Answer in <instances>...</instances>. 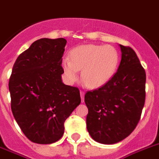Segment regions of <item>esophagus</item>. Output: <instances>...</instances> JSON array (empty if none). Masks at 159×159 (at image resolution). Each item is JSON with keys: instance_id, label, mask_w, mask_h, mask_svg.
Returning a JSON list of instances; mask_svg holds the SVG:
<instances>
[{"instance_id": "34e87169", "label": "esophagus", "mask_w": 159, "mask_h": 159, "mask_svg": "<svg viewBox=\"0 0 159 159\" xmlns=\"http://www.w3.org/2000/svg\"><path fill=\"white\" fill-rule=\"evenodd\" d=\"M84 94L85 93L84 91H80V96H81V101L82 102H84Z\"/></svg>"}]
</instances>
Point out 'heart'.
Returning <instances> with one entry per match:
<instances>
[{
  "instance_id": "heart-1",
  "label": "heart",
  "mask_w": 159,
  "mask_h": 159,
  "mask_svg": "<svg viewBox=\"0 0 159 159\" xmlns=\"http://www.w3.org/2000/svg\"><path fill=\"white\" fill-rule=\"evenodd\" d=\"M119 63L117 50L111 45L84 44L75 47L70 52V59L62 61L64 74L70 84L82 79L90 89H98L113 77Z\"/></svg>"
}]
</instances>
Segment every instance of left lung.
<instances>
[{"mask_svg": "<svg viewBox=\"0 0 159 159\" xmlns=\"http://www.w3.org/2000/svg\"><path fill=\"white\" fill-rule=\"evenodd\" d=\"M119 45L117 71L106 84L84 96L88 131L94 141L106 145L123 141L134 131L145 101V69L131 47Z\"/></svg>", "mask_w": 159, "mask_h": 159, "instance_id": "left-lung-1", "label": "left lung"}]
</instances>
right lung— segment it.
I'll return each mask as SVG.
<instances>
[{
    "mask_svg": "<svg viewBox=\"0 0 159 159\" xmlns=\"http://www.w3.org/2000/svg\"><path fill=\"white\" fill-rule=\"evenodd\" d=\"M64 38L35 40L14 62L9 80L11 111L19 128L37 144L57 141L64 123L80 104L77 87L64 84Z\"/></svg>",
    "mask_w": 159,
    "mask_h": 159,
    "instance_id": "1",
    "label": "right lung"
}]
</instances>
